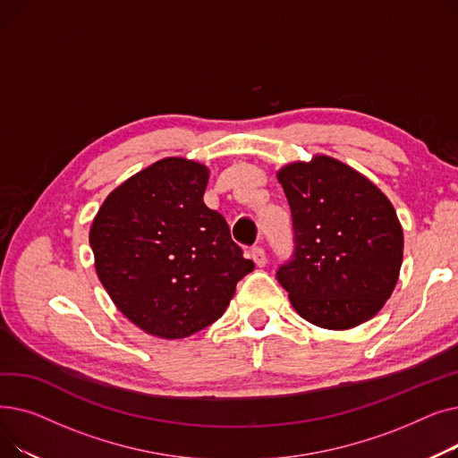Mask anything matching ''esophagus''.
Returning a JSON list of instances; mask_svg holds the SVG:
<instances>
[{"label": "esophagus", "mask_w": 458, "mask_h": 458, "mask_svg": "<svg viewBox=\"0 0 458 458\" xmlns=\"http://www.w3.org/2000/svg\"><path fill=\"white\" fill-rule=\"evenodd\" d=\"M250 258L254 259V263H256L258 267H266L267 254H266V250H263L261 247H254V249L250 250Z\"/></svg>", "instance_id": "esophagus-1"}]
</instances>
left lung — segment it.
Wrapping results in <instances>:
<instances>
[{
	"label": "left lung",
	"mask_w": 458,
	"mask_h": 458,
	"mask_svg": "<svg viewBox=\"0 0 458 458\" xmlns=\"http://www.w3.org/2000/svg\"><path fill=\"white\" fill-rule=\"evenodd\" d=\"M292 208L295 250L276 278L311 325L347 330L378 314L403 263L388 197L352 166L318 154L276 173Z\"/></svg>",
	"instance_id": "1"
}]
</instances>
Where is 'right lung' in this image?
Returning <instances> with one entry per match:
<instances>
[{
	"label": "right lung",
	"mask_w": 458,
	"mask_h": 458,
	"mask_svg": "<svg viewBox=\"0 0 458 458\" xmlns=\"http://www.w3.org/2000/svg\"><path fill=\"white\" fill-rule=\"evenodd\" d=\"M209 168L165 157L120 183L89 243L114 306L140 330L180 340L219 319L254 269L221 213L204 204Z\"/></svg>",
	"instance_id": "1"
}]
</instances>
